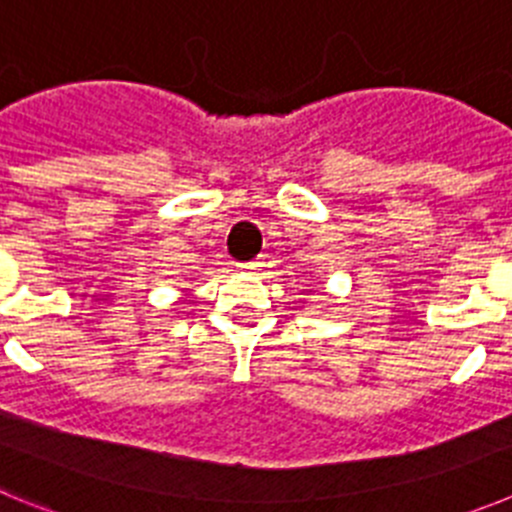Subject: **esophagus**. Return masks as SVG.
<instances>
[{
    "label": "esophagus",
    "mask_w": 512,
    "mask_h": 512,
    "mask_svg": "<svg viewBox=\"0 0 512 512\" xmlns=\"http://www.w3.org/2000/svg\"><path fill=\"white\" fill-rule=\"evenodd\" d=\"M257 262H242V265H239V270H242V273H252V270H257Z\"/></svg>",
    "instance_id": "1"
}]
</instances>
